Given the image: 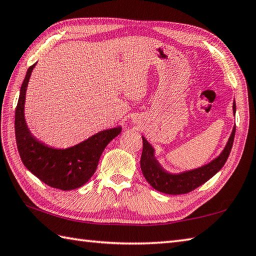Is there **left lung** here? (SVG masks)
I'll use <instances>...</instances> for the list:
<instances>
[{
    "label": "left lung",
    "mask_w": 256,
    "mask_h": 256,
    "mask_svg": "<svg viewBox=\"0 0 256 256\" xmlns=\"http://www.w3.org/2000/svg\"><path fill=\"white\" fill-rule=\"evenodd\" d=\"M236 112V105L235 101L233 102V113L235 115ZM235 135V126L230 135V138L225 145L222 153L215 158L213 161L203 165L201 168L191 170V171H185L178 174L168 173L161 166V164L155 158L154 148L150 144L144 136L143 140V151L141 156V170L144 178L150 183L153 188L158 192L165 194H186L193 191L202 184L208 182L210 178H213L223 165L226 162L230 153L233 146Z\"/></svg>",
    "instance_id": "8db88e82"
}]
</instances>
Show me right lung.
<instances>
[{"label":"right lung","mask_w":256,"mask_h":256,"mask_svg":"<svg viewBox=\"0 0 256 256\" xmlns=\"http://www.w3.org/2000/svg\"><path fill=\"white\" fill-rule=\"evenodd\" d=\"M34 66L35 64L30 66L25 75L15 110V138L20 156L25 168L48 186L62 191L78 188L92 178L104 148L121 133L122 128L104 130L68 148H54L38 141L30 132L24 116L25 94Z\"/></svg>","instance_id":"right-lung-1"}]
</instances>
